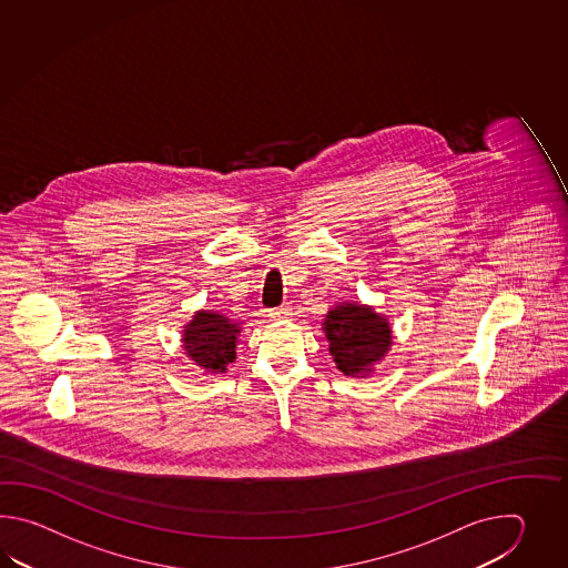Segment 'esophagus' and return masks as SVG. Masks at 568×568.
Listing matches in <instances>:
<instances>
[{"instance_id":"esophagus-1","label":"esophagus","mask_w":568,"mask_h":568,"mask_svg":"<svg viewBox=\"0 0 568 568\" xmlns=\"http://www.w3.org/2000/svg\"><path fill=\"white\" fill-rule=\"evenodd\" d=\"M290 316H292V308H288V306L276 308V311L270 313V318H272L274 323H288Z\"/></svg>"}]
</instances>
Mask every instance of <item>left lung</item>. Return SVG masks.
<instances>
[{"label": "left lung", "instance_id": "obj_1", "mask_svg": "<svg viewBox=\"0 0 568 568\" xmlns=\"http://www.w3.org/2000/svg\"><path fill=\"white\" fill-rule=\"evenodd\" d=\"M323 331L338 372L357 379L374 374L375 365L386 359L394 345L389 321L362 302H341L328 308Z\"/></svg>", "mask_w": 568, "mask_h": 568}]
</instances>
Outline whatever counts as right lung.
<instances>
[{"label":"right lung","mask_w":568,"mask_h":568,"mask_svg":"<svg viewBox=\"0 0 568 568\" xmlns=\"http://www.w3.org/2000/svg\"><path fill=\"white\" fill-rule=\"evenodd\" d=\"M243 323L219 311L201 308L182 326V351L205 374H225L237 357V337Z\"/></svg>","instance_id":"obj_1"}]
</instances>
